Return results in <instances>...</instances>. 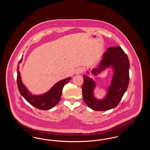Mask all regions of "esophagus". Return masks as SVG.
I'll use <instances>...</instances> for the list:
<instances>
[{
	"label": "esophagus",
	"mask_w": 150,
	"mask_h": 150,
	"mask_svg": "<svg viewBox=\"0 0 150 150\" xmlns=\"http://www.w3.org/2000/svg\"><path fill=\"white\" fill-rule=\"evenodd\" d=\"M83 69L81 67H78L75 70V74H80L83 72Z\"/></svg>",
	"instance_id": "esophagus-1"
}]
</instances>
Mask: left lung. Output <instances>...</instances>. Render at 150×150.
<instances>
[{
	"label": "left lung",
	"instance_id": "8db88e82",
	"mask_svg": "<svg viewBox=\"0 0 150 150\" xmlns=\"http://www.w3.org/2000/svg\"><path fill=\"white\" fill-rule=\"evenodd\" d=\"M112 66L114 74L106 97L102 100L93 97L95 83L92 79L84 75L82 87L83 99L86 105L95 111H106L116 107L126 92L129 83V61L127 54L120 47L107 48L103 55L98 69H93L92 74L97 75L106 67Z\"/></svg>",
	"mask_w": 150,
	"mask_h": 150
}]
</instances>
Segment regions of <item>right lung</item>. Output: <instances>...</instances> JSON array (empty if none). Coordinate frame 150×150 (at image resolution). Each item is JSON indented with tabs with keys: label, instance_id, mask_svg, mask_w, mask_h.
<instances>
[{
	"label": "right lung",
	"instance_id": "obj_1",
	"mask_svg": "<svg viewBox=\"0 0 150 150\" xmlns=\"http://www.w3.org/2000/svg\"><path fill=\"white\" fill-rule=\"evenodd\" d=\"M22 59L21 58L19 61L18 64L21 62ZM71 79V78L70 77L58 81L50 89V91L43 95L34 96L29 93L25 86L22 83L18 65L17 66V83L20 93L29 103L34 107L41 110H50L57 105L61 99L64 86L68 83Z\"/></svg>",
	"mask_w": 150,
	"mask_h": 150
}]
</instances>
